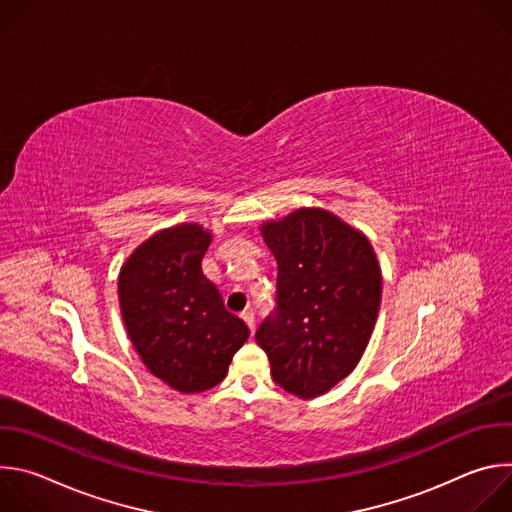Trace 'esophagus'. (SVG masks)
I'll return each instance as SVG.
<instances>
[{
    "label": "esophagus",
    "mask_w": 512,
    "mask_h": 512,
    "mask_svg": "<svg viewBox=\"0 0 512 512\" xmlns=\"http://www.w3.org/2000/svg\"><path fill=\"white\" fill-rule=\"evenodd\" d=\"M241 318L245 320V324H247V326L251 328V332H253V330H255V314H253L251 310H247V312L241 314Z\"/></svg>",
    "instance_id": "1"
}]
</instances>
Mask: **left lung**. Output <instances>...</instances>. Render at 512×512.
Instances as JSON below:
<instances>
[{"label":"left lung","instance_id":"8db88e82","mask_svg":"<svg viewBox=\"0 0 512 512\" xmlns=\"http://www.w3.org/2000/svg\"><path fill=\"white\" fill-rule=\"evenodd\" d=\"M261 235L277 261L275 310L257 328L273 381L312 399L348 377L367 348L381 267L371 241L322 208H298Z\"/></svg>","mask_w":512,"mask_h":512}]
</instances>
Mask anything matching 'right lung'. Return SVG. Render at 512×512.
Returning a JSON list of instances; mask_svg holds the SVG:
<instances>
[{
    "label": "right lung",
    "instance_id": "obj_1",
    "mask_svg": "<svg viewBox=\"0 0 512 512\" xmlns=\"http://www.w3.org/2000/svg\"><path fill=\"white\" fill-rule=\"evenodd\" d=\"M212 235L184 223L143 241L119 273L127 334L152 375L180 393H202L227 377L247 324L225 308L202 273Z\"/></svg>",
    "mask_w": 512,
    "mask_h": 512
}]
</instances>
